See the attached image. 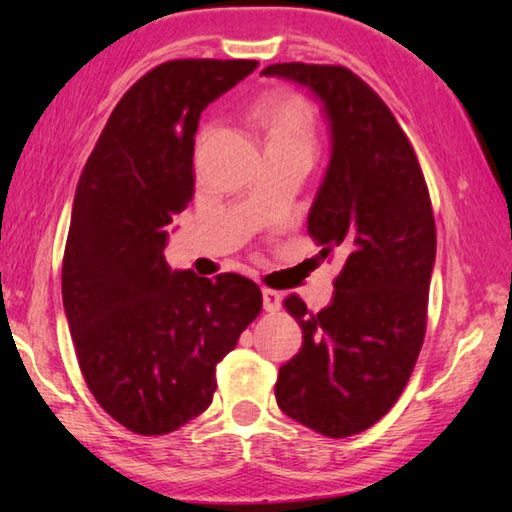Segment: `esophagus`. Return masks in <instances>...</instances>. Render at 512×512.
Returning <instances> with one entry per match:
<instances>
[{"instance_id": "obj_1", "label": "esophagus", "mask_w": 512, "mask_h": 512, "mask_svg": "<svg viewBox=\"0 0 512 512\" xmlns=\"http://www.w3.org/2000/svg\"><path fill=\"white\" fill-rule=\"evenodd\" d=\"M262 301H264L266 312H278L280 310V294L273 292V289H269V287L262 289Z\"/></svg>"}]
</instances>
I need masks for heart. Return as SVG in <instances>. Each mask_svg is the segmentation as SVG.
<instances>
[{
  "label": "heart",
  "mask_w": 512,
  "mask_h": 512,
  "mask_svg": "<svg viewBox=\"0 0 512 512\" xmlns=\"http://www.w3.org/2000/svg\"><path fill=\"white\" fill-rule=\"evenodd\" d=\"M255 119L264 131L266 147L273 144H310L315 142V112L301 96L280 94L257 105Z\"/></svg>",
  "instance_id": "1"
}]
</instances>
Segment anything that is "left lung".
<instances>
[{"mask_svg":"<svg viewBox=\"0 0 512 512\" xmlns=\"http://www.w3.org/2000/svg\"><path fill=\"white\" fill-rule=\"evenodd\" d=\"M262 73L322 98L333 151L308 234L324 259H342L317 315L296 294L285 299L303 345L278 372L276 400L324 437H352L398 402L423 347L437 255L430 193L398 119L356 73L301 61Z\"/></svg>","mask_w":512,"mask_h":512,"instance_id":"obj_1","label":"left lung"}]
</instances>
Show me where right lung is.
<instances>
[{
	"label": "right lung",
	"mask_w": 512,
	"mask_h": 512,
	"mask_svg": "<svg viewBox=\"0 0 512 512\" xmlns=\"http://www.w3.org/2000/svg\"><path fill=\"white\" fill-rule=\"evenodd\" d=\"M255 59H174L121 96L75 190L61 296L91 395L114 421L154 437L200 416L216 365L262 310L250 278L172 271L165 227L195 188L202 110Z\"/></svg>",
	"instance_id": "obj_1"
}]
</instances>
